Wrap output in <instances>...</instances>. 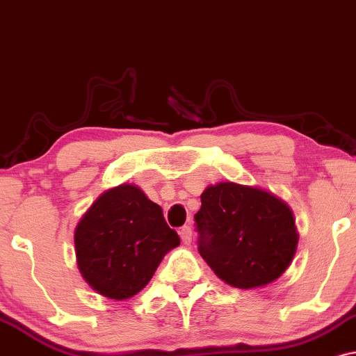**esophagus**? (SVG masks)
Wrapping results in <instances>:
<instances>
[{
    "mask_svg": "<svg viewBox=\"0 0 356 356\" xmlns=\"http://www.w3.org/2000/svg\"><path fill=\"white\" fill-rule=\"evenodd\" d=\"M179 236H181L183 243L190 245L191 243V227H188V225H185V227L179 228Z\"/></svg>",
    "mask_w": 356,
    "mask_h": 356,
    "instance_id": "34e87169",
    "label": "esophagus"
}]
</instances>
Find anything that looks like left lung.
<instances>
[{"label":"left lung","mask_w":356,"mask_h":356,"mask_svg":"<svg viewBox=\"0 0 356 356\" xmlns=\"http://www.w3.org/2000/svg\"><path fill=\"white\" fill-rule=\"evenodd\" d=\"M198 252L228 285L254 288L282 277L296 252L293 213L260 188L208 186L195 215Z\"/></svg>","instance_id":"obj_1"}]
</instances>
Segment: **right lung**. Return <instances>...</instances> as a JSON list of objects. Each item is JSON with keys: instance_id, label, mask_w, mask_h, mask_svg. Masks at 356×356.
<instances>
[{"instance_id": "obj_1", "label": "right lung", "mask_w": 356, "mask_h": 356, "mask_svg": "<svg viewBox=\"0 0 356 356\" xmlns=\"http://www.w3.org/2000/svg\"><path fill=\"white\" fill-rule=\"evenodd\" d=\"M179 245L161 208L135 185L99 196L74 232L78 266L98 293L127 300L143 290L163 257Z\"/></svg>"}]
</instances>
